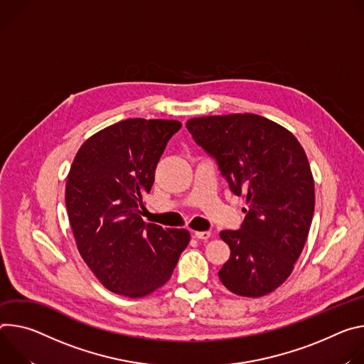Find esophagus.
Here are the masks:
<instances>
[{
	"label": "esophagus",
	"instance_id": "esophagus-1",
	"mask_svg": "<svg viewBox=\"0 0 364 364\" xmlns=\"http://www.w3.org/2000/svg\"><path fill=\"white\" fill-rule=\"evenodd\" d=\"M193 237L198 240H208L211 237L210 231H193Z\"/></svg>",
	"mask_w": 364,
	"mask_h": 364
}]
</instances>
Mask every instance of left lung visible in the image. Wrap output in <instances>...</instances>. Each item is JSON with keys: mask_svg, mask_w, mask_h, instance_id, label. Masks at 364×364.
Here are the masks:
<instances>
[{"mask_svg": "<svg viewBox=\"0 0 364 364\" xmlns=\"http://www.w3.org/2000/svg\"><path fill=\"white\" fill-rule=\"evenodd\" d=\"M186 129L246 200L240 230L220 232L231 253L218 277L235 295L264 296L292 273L312 223L315 189L305 150L289 130L249 112L191 118Z\"/></svg>", "mask_w": 364, "mask_h": 364, "instance_id": "8db88e82", "label": "left lung"}]
</instances>
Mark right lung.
Here are the masks:
<instances>
[{
    "label": "right lung",
    "mask_w": 364,
    "mask_h": 364,
    "mask_svg": "<svg viewBox=\"0 0 364 364\" xmlns=\"http://www.w3.org/2000/svg\"><path fill=\"white\" fill-rule=\"evenodd\" d=\"M176 119L129 118L91 136L77 150L65 203L79 255L111 292L141 298L164 287L191 234L146 223L143 196Z\"/></svg>",
    "instance_id": "1"
}]
</instances>
